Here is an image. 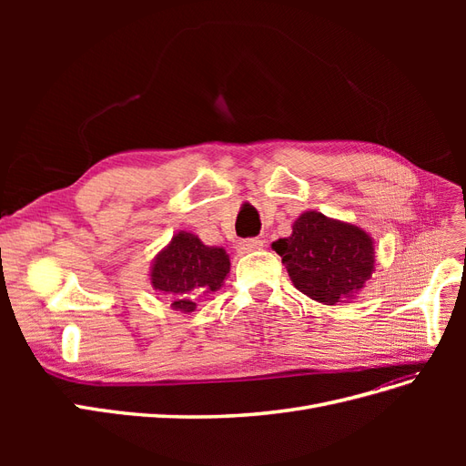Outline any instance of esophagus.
<instances>
[{"label":"esophagus","instance_id":"1","mask_svg":"<svg viewBox=\"0 0 466 466\" xmlns=\"http://www.w3.org/2000/svg\"><path fill=\"white\" fill-rule=\"evenodd\" d=\"M260 248H264L262 238H245V241L237 245V250L241 252V255H245V252H252V250H260Z\"/></svg>","mask_w":466,"mask_h":466}]
</instances>
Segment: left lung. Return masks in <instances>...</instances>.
I'll return each instance as SVG.
<instances>
[{"label":"left lung","mask_w":466,"mask_h":466,"mask_svg":"<svg viewBox=\"0 0 466 466\" xmlns=\"http://www.w3.org/2000/svg\"><path fill=\"white\" fill-rule=\"evenodd\" d=\"M272 248L307 298L322 305L350 303L375 272V241L356 223L309 209L293 221L291 235Z\"/></svg>","instance_id":"8db88e82"}]
</instances>
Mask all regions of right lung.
<instances>
[{"label": "right lung", "mask_w": 466, "mask_h": 466, "mask_svg": "<svg viewBox=\"0 0 466 466\" xmlns=\"http://www.w3.org/2000/svg\"><path fill=\"white\" fill-rule=\"evenodd\" d=\"M231 270L223 247H208L198 235L178 231L149 266V284L178 313H192L196 299L223 288Z\"/></svg>", "instance_id": "add662e5"}]
</instances>
